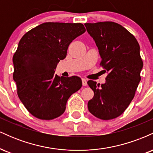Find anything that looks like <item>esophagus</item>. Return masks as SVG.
Returning a JSON list of instances; mask_svg holds the SVG:
<instances>
[{
  "mask_svg": "<svg viewBox=\"0 0 153 153\" xmlns=\"http://www.w3.org/2000/svg\"><path fill=\"white\" fill-rule=\"evenodd\" d=\"M82 85H83V86H85V85H87L86 79H84V78L82 79Z\"/></svg>",
  "mask_w": 153,
  "mask_h": 153,
  "instance_id": "1",
  "label": "esophagus"
}]
</instances>
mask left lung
Segmentation results:
<instances>
[{
    "label": "left lung",
    "instance_id": "left-lung-1",
    "mask_svg": "<svg viewBox=\"0 0 153 153\" xmlns=\"http://www.w3.org/2000/svg\"><path fill=\"white\" fill-rule=\"evenodd\" d=\"M85 26L99 49L101 65L108 72L105 83L88 81L94 92L88 108L93 115L103 120L117 118L132 101L141 80L143 62L140 45L130 32L117 23Z\"/></svg>",
    "mask_w": 153,
    "mask_h": 153
}]
</instances>
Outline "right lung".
Wrapping results in <instances>:
<instances>
[{"mask_svg": "<svg viewBox=\"0 0 153 153\" xmlns=\"http://www.w3.org/2000/svg\"><path fill=\"white\" fill-rule=\"evenodd\" d=\"M85 29L82 24L47 22L23 36L13 57L17 94L34 117L50 120L65 112L72 94L82 86L78 76L54 74L66 57L68 46Z\"/></svg>", "mask_w": 153, "mask_h": 153, "instance_id": "1", "label": "right lung"}]
</instances>
